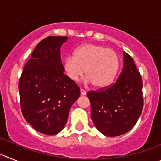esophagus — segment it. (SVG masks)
Listing matches in <instances>:
<instances>
[{
  "mask_svg": "<svg viewBox=\"0 0 161 161\" xmlns=\"http://www.w3.org/2000/svg\"><path fill=\"white\" fill-rule=\"evenodd\" d=\"M80 95H81V96H85V95H86V91H85V90H84L83 88H80Z\"/></svg>",
  "mask_w": 161,
  "mask_h": 161,
  "instance_id": "1",
  "label": "esophagus"
}]
</instances>
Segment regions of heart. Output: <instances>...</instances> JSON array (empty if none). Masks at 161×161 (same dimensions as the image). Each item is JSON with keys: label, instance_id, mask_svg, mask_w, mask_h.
<instances>
[{"label": "heart", "instance_id": "1", "mask_svg": "<svg viewBox=\"0 0 161 161\" xmlns=\"http://www.w3.org/2000/svg\"><path fill=\"white\" fill-rule=\"evenodd\" d=\"M64 69L71 80L76 81L85 70L87 81L96 89L109 86L118 73L119 59L117 53L103 46L87 43L78 47L73 57L64 60Z\"/></svg>", "mask_w": 161, "mask_h": 161}]
</instances>
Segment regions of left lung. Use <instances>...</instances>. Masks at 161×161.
Wrapping results in <instances>:
<instances>
[{
    "mask_svg": "<svg viewBox=\"0 0 161 161\" xmlns=\"http://www.w3.org/2000/svg\"><path fill=\"white\" fill-rule=\"evenodd\" d=\"M123 61V68L114 85L87 94L92 120L96 129L108 137H117L130 130L143 109L140 73L132 57L125 52Z\"/></svg>",
    "mask_w": 161,
    "mask_h": 161,
    "instance_id": "obj_1",
    "label": "left lung"
}]
</instances>
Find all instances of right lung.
<instances>
[{
    "label": "right lung",
    "instance_id": "add662e5",
    "mask_svg": "<svg viewBox=\"0 0 161 161\" xmlns=\"http://www.w3.org/2000/svg\"><path fill=\"white\" fill-rule=\"evenodd\" d=\"M65 36H50L35 48L19 81L21 111L36 131L54 135L63 130L80 88L64 73L61 47Z\"/></svg>",
    "mask_w": 161,
    "mask_h": 161
}]
</instances>
